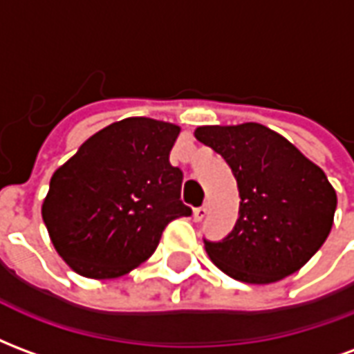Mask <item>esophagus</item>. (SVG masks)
<instances>
[{
    "label": "esophagus",
    "instance_id": "obj_1",
    "mask_svg": "<svg viewBox=\"0 0 354 354\" xmlns=\"http://www.w3.org/2000/svg\"><path fill=\"white\" fill-rule=\"evenodd\" d=\"M208 212V207L207 205H203V207H197L195 210H193V218H195V222H201L205 216H207Z\"/></svg>",
    "mask_w": 354,
    "mask_h": 354
}]
</instances>
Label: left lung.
Wrapping results in <instances>:
<instances>
[{
    "label": "left lung",
    "mask_w": 354,
    "mask_h": 354,
    "mask_svg": "<svg viewBox=\"0 0 354 354\" xmlns=\"http://www.w3.org/2000/svg\"><path fill=\"white\" fill-rule=\"evenodd\" d=\"M237 180L239 220L227 237L208 241L210 260L233 279L254 284L296 273L324 245L334 223V187L299 149L258 123L199 127Z\"/></svg>",
    "instance_id": "left-lung-1"
}]
</instances>
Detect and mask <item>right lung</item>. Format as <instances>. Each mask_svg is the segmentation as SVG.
Wrapping results in <instances>:
<instances>
[{"mask_svg": "<svg viewBox=\"0 0 354 354\" xmlns=\"http://www.w3.org/2000/svg\"><path fill=\"white\" fill-rule=\"evenodd\" d=\"M180 127L129 117L102 129L53 174L43 222L83 277L115 279L155 252L165 227L192 216L184 174L169 161Z\"/></svg>", "mask_w": 354, "mask_h": 354, "instance_id": "right-lung-1", "label": "right lung"}]
</instances>
